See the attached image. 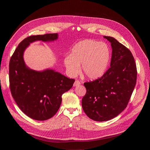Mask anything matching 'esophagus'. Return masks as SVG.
Segmentation results:
<instances>
[{
	"label": "esophagus",
	"mask_w": 150,
	"mask_h": 150,
	"mask_svg": "<svg viewBox=\"0 0 150 150\" xmlns=\"http://www.w3.org/2000/svg\"><path fill=\"white\" fill-rule=\"evenodd\" d=\"M80 84H81V82H80V81H78V80H76L74 83L73 84V86H74V87H76V86H79V85H80Z\"/></svg>",
	"instance_id": "1"
}]
</instances>
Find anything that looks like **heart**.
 Returning <instances> with one entry per match:
<instances>
[{
    "instance_id": "heart-1",
    "label": "heart",
    "mask_w": 150,
    "mask_h": 150,
    "mask_svg": "<svg viewBox=\"0 0 150 150\" xmlns=\"http://www.w3.org/2000/svg\"><path fill=\"white\" fill-rule=\"evenodd\" d=\"M111 52L108 45L93 39H85L72 47L64 64L69 75L74 76L80 71L86 78L97 79L105 73L110 61Z\"/></svg>"
}]
</instances>
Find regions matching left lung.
Listing matches in <instances>:
<instances>
[{
	"label": "left lung",
	"instance_id": "8db88e82",
	"mask_svg": "<svg viewBox=\"0 0 150 150\" xmlns=\"http://www.w3.org/2000/svg\"><path fill=\"white\" fill-rule=\"evenodd\" d=\"M111 67L101 78L84 83L86 93L82 107L90 119L106 121L114 118L126 108L137 83V69L129 50L110 36Z\"/></svg>",
	"mask_w": 150,
	"mask_h": 150
}]
</instances>
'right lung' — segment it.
Here are the masks:
<instances>
[{
	"label": "right lung",
	"mask_w": 150,
	"mask_h": 150,
	"mask_svg": "<svg viewBox=\"0 0 150 150\" xmlns=\"http://www.w3.org/2000/svg\"><path fill=\"white\" fill-rule=\"evenodd\" d=\"M58 34L31 35L19 44L9 62V84L12 96L17 106L30 118L47 120L57 112L62 95L73 86L75 80L53 69H30L24 61V52L32 42L54 41Z\"/></svg>",
	"instance_id": "right-lung-1"
}]
</instances>
